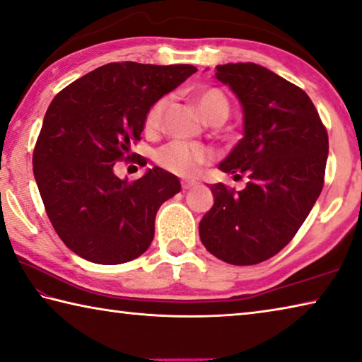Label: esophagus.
<instances>
[{
    "instance_id": "34e87169",
    "label": "esophagus",
    "mask_w": 362,
    "mask_h": 362,
    "mask_svg": "<svg viewBox=\"0 0 362 362\" xmlns=\"http://www.w3.org/2000/svg\"><path fill=\"white\" fill-rule=\"evenodd\" d=\"M195 186H197V182H195V181H189V180H182L181 181V187L185 189V191H189V189H192Z\"/></svg>"
}]
</instances>
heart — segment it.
<instances>
[{
    "instance_id": "1",
    "label": "heart",
    "mask_w": 362,
    "mask_h": 362,
    "mask_svg": "<svg viewBox=\"0 0 362 362\" xmlns=\"http://www.w3.org/2000/svg\"><path fill=\"white\" fill-rule=\"evenodd\" d=\"M194 98L197 100L199 109L206 120H226L229 114V103L223 91L216 90V88H205V90L195 91ZM167 105L168 98H160L151 105L144 118L146 133L152 134L160 128ZM210 158L211 152L205 146L185 141H171L157 152V163L160 167L177 176H194Z\"/></svg>"
}]
</instances>
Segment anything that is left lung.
Here are the masks:
<instances>
[{
  "label": "left lung",
  "instance_id": "left-lung-1",
  "mask_svg": "<svg viewBox=\"0 0 362 362\" xmlns=\"http://www.w3.org/2000/svg\"><path fill=\"white\" fill-rule=\"evenodd\" d=\"M244 109V138L220 163L247 175L242 191L210 186L215 204L199 224L206 250L229 264L274 257L297 234L324 186L327 129L308 94L253 62L216 65Z\"/></svg>",
  "mask_w": 362,
  "mask_h": 362
}]
</instances>
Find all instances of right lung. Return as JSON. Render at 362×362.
I'll return each instance as SVG.
<instances>
[{"instance_id":"add662e5","label":"right lung","mask_w":362,"mask_h":362,"mask_svg":"<svg viewBox=\"0 0 362 362\" xmlns=\"http://www.w3.org/2000/svg\"><path fill=\"white\" fill-rule=\"evenodd\" d=\"M197 72L194 65L112 62L70 83L46 110L33 151V175L62 242L98 264L141 257L156 215L181 191L177 176L153 167L133 182L114 165L129 160L151 105Z\"/></svg>"}]
</instances>
